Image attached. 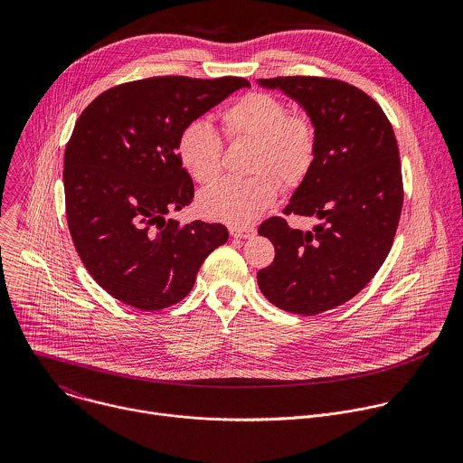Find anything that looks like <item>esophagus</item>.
Returning a JSON list of instances; mask_svg holds the SVG:
<instances>
[{"instance_id": "1", "label": "esophagus", "mask_w": 463, "mask_h": 463, "mask_svg": "<svg viewBox=\"0 0 463 463\" xmlns=\"http://www.w3.org/2000/svg\"><path fill=\"white\" fill-rule=\"evenodd\" d=\"M256 234V231L252 227H231V236L232 238H252Z\"/></svg>"}]
</instances>
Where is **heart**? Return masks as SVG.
<instances>
[{
    "instance_id": "b5f03b06",
    "label": "heart",
    "mask_w": 463,
    "mask_h": 463,
    "mask_svg": "<svg viewBox=\"0 0 463 463\" xmlns=\"http://www.w3.org/2000/svg\"><path fill=\"white\" fill-rule=\"evenodd\" d=\"M225 136L234 143H252L250 179H223L200 197L202 211L234 227L256 222L277 200L280 182L300 184L317 157V134L302 115L268 93H247L222 111ZM179 165L202 184H211L222 172L223 145L209 122L194 120L175 143Z\"/></svg>"
}]
</instances>
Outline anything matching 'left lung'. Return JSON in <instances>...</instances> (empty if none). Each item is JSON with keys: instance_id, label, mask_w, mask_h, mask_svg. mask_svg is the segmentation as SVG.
Instances as JSON below:
<instances>
[{"instance_id": "obj_1", "label": "left lung", "mask_w": 463, "mask_h": 463, "mask_svg": "<svg viewBox=\"0 0 463 463\" xmlns=\"http://www.w3.org/2000/svg\"><path fill=\"white\" fill-rule=\"evenodd\" d=\"M297 100L317 134V157L284 214L315 216L309 231L280 216L258 227L275 260L256 279L277 307L318 315L354 298L379 271L403 207L398 141L381 106L359 88L322 77L260 79Z\"/></svg>"}]
</instances>
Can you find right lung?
I'll return each mask as SVG.
<instances>
[{"label":"right lung","instance_id":"1","mask_svg":"<svg viewBox=\"0 0 463 463\" xmlns=\"http://www.w3.org/2000/svg\"><path fill=\"white\" fill-rule=\"evenodd\" d=\"M245 79L152 77L99 95L65 146V214L75 249L113 298L143 311L183 300L205 258L229 240L222 223L166 220L194 200L179 131Z\"/></svg>","mask_w":463,"mask_h":463}]
</instances>
